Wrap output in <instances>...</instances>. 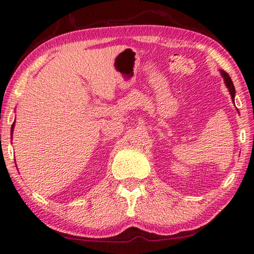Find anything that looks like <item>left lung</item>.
I'll use <instances>...</instances> for the list:
<instances>
[{"label":"left lung","mask_w":254,"mask_h":254,"mask_svg":"<svg viewBox=\"0 0 254 254\" xmlns=\"http://www.w3.org/2000/svg\"><path fill=\"white\" fill-rule=\"evenodd\" d=\"M222 74L224 78H225V83H226V86L228 88V90H230V93L232 95V100L234 101V97H235V89H234V85H233V82L231 80L230 75L226 72H224V70H222Z\"/></svg>","instance_id":"8db88e82"}]
</instances>
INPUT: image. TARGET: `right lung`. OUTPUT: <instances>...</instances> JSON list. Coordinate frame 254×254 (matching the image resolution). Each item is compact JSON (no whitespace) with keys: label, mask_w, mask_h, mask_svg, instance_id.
<instances>
[{"label":"right lung","mask_w":254,"mask_h":254,"mask_svg":"<svg viewBox=\"0 0 254 254\" xmlns=\"http://www.w3.org/2000/svg\"><path fill=\"white\" fill-rule=\"evenodd\" d=\"M13 127H14V123H13V124H12V127H11V131H12V130H13ZM11 135H12V132H11Z\"/></svg>","instance_id":"1"}]
</instances>
